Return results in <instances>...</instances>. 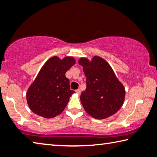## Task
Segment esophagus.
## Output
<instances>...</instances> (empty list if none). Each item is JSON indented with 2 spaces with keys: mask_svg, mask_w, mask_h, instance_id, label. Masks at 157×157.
<instances>
[{
  "mask_svg": "<svg viewBox=\"0 0 157 157\" xmlns=\"http://www.w3.org/2000/svg\"><path fill=\"white\" fill-rule=\"evenodd\" d=\"M76 92L78 93V94H80V92H81V91H80V89H77V90H76Z\"/></svg>",
  "mask_w": 157,
  "mask_h": 157,
  "instance_id": "34e87169",
  "label": "esophagus"
}]
</instances>
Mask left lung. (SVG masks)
I'll return each mask as SVG.
<instances>
[{
    "instance_id": "8db88e82",
    "label": "left lung",
    "mask_w": 157,
    "mask_h": 157,
    "mask_svg": "<svg viewBox=\"0 0 157 157\" xmlns=\"http://www.w3.org/2000/svg\"><path fill=\"white\" fill-rule=\"evenodd\" d=\"M78 63L83 66L86 78V89L80 95L85 111L96 119L113 115L123 104L125 90L110 65L98 56L94 57L91 62L80 58Z\"/></svg>"
}]
</instances>
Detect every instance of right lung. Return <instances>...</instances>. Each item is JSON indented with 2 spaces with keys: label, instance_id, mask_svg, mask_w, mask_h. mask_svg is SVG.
<instances>
[{
  "label": "right lung",
  "instance_id": "right-lung-1",
  "mask_svg": "<svg viewBox=\"0 0 157 157\" xmlns=\"http://www.w3.org/2000/svg\"><path fill=\"white\" fill-rule=\"evenodd\" d=\"M72 57L60 59L57 56L47 61L26 94L28 105L36 115L52 118L64 110L75 91L70 89L65 73L75 64Z\"/></svg>",
  "mask_w": 157,
  "mask_h": 157
}]
</instances>
